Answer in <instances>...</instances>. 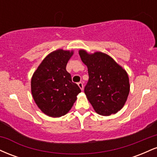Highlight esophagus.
I'll return each instance as SVG.
<instances>
[{
  "instance_id": "34e87169",
  "label": "esophagus",
  "mask_w": 157,
  "mask_h": 157,
  "mask_svg": "<svg viewBox=\"0 0 157 157\" xmlns=\"http://www.w3.org/2000/svg\"><path fill=\"white\" fill-rule=\"evenodd\" d=\"M78 86L80 87V89L82 90H83V84L82 83V82H78Z\"/></svg>"
}]
</instances>
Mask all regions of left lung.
Wrapping results in <instances>:
<instances>
[{
	"label": "left lung",
	"mask_w": 157,
	"mask_h": 157,
	"mask_svg": "<svg viewBox=\"0 0 157 157\" xmlns=\"http://www.w3.org/2000/svg\"><path fill=\"white\" fill-rule=\"evenodd\" d=\"M79 55L88 68L89 79L84 91L94 111L102 116L118 112L125 105L130 91L125 70L102 52L89 54L80 49Z\"/></svg>",
	"instance_id": "8db88e82"
}]
</instances>
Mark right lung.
<instances>
[{"label":"right lung","instance_id":"obj_1","mask_svg":"<svg viewBox=\"0 0 157 157\" xmlns=\"http://www.w3.org/2000/svg\"><path fill=\"white\" fill-rule=\"evenodd\" d=\"M73 51L57 49L44 59L31 80L32 97L42 112L52 117H60L71 109L81 90L66 71Z\"/></svg>","mask_w":157,"mask_h":157}]
</instances>
